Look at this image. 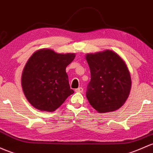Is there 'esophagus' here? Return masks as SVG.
<instances>
[{
    "label": "esophagus",
    "instance_id": "obj_1",
    "mask_svg": "<svg viewBox=\"0 0 153 153\" xmlns=\"http://www.w3.org/2000/svg\"><path fill=\"white\" fill-rule=\"evenodd\" d=\"M75 91H76V92H83V89L82 87H78V89H75Z\"/></svg>",
    "mask_w": 153,
    "mask_h": 153
}]
</instances>
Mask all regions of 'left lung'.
Returning a JSON list of instances; mask_svg holds the SVG:
<instances>
[{"label":"left lung","instance_id":"8db88e82","mask_svg":"<svg viewBox=\"0 0 153 153\" xmlns=\"http://www.w3.org/2000/svg\"><path fill=\"white\" fill-rule=\"evenodd\" d=\"M86 61L91 72L86 97L99 113L114 111L122 107L129 96L131 74L126 64L110 50L88 53Z\"/></svg>","mask_w":153,"mask_h":153}]
</instances>
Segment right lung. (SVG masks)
Returning <instances> with one entry per match:
<instances>
[{"label":"right lung","mask_w":153,"mask_h":153,"mask_svg":"<svg viewBox=\"0 0 153 153\" xmlns=\"http://www.w3.org/2000/svg\"><path fill=\"white\" fill-rule=\"evenodd\" d=\"M75 57V53H57L51 49L39 50L30 56L22 71L21 84L35 108L54 111L73 94L66 67Z\"/></svg>","instance_id":"right-lung-1"}]
</instances>
